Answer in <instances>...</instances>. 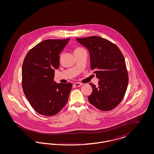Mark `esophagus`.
Instances as JSON below:
<instances>
[{
	"label": "esophagus",
	"mask_w": 154,
	"mask_h": 154,
	"mask_svg": "<svg viewBox=\"0 0 154 154\" xmlns=\"http://www.w3.org/2000/svg\"><path fill=\"white\" fill-rule=\"evenodd\" d=\"M74 85L75 87H80L81 85H82L83 84H82V83H80V82H75V83L74 84Z\"/></svg>",
	"instance_id": "1"
}]
</instances>
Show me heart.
Returning a JSON list of instances; mask_svg holds the SVG:
<instances>
[{
    "instance_id": "obj_1",
    "label": "heart",
    "mask_w": 154,
    "mask_h": 154,
    "mask_svg": "<svg viewBox=\"0 0 154 154\" xmlns=\"http://www.w3.org/2000/svg\"><path fill=\"white\" fill-rule=\"evenodd\" d=\"M82 49H83V48H76V49L74 50V51H79V50H82Z\"/></svg>"
}]
</instances>
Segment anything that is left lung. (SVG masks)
<instances>
[{"mask_svg": "<svg viewBox=\"0 0 154 154\" xmlns=\"http://www.w3.org/2000/svg\"><path fill=\"white\" fill-rule=\"evenodd\" d=\"M79 43L89 52L91 68L99 80L93 89L89 102L99 110L107 111L116 108L124 97L128 74L124 57L116 44L101 37L77 38Z\"/></svg>", "mask_w": 154, "mask_h": 154, "instance_id": "1", "label": "left lung"}]
</instances>
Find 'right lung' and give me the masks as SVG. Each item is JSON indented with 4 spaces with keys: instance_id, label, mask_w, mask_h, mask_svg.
<instances>
[{
    "instance_id": "obj_1",
    "label": "right lung",
    "mask_w": 154,
    "mask_h": 154,
    "mask_svg": "<svg viewBox=\"0 0 154 154\" xmlns=\"http://www.w3.org/2000/svg\"><path fill=\"white\" fill-rule=\"evenodd\" d=\"M70 38L45 40L26 54L22 67V86L30 104L45 116L58 114L66 105L72 83H57L55 70L59 67V54Z\"/></svg>"
}]
</instances>
